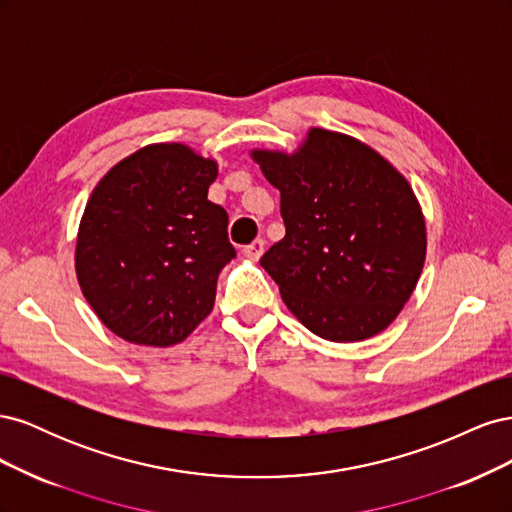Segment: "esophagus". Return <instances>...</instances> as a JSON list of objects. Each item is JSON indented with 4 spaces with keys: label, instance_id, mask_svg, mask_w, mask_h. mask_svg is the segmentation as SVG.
<instances>
[{
    "label": "esophagus",
    "instance_id": "esophagus-1",
    "mask_svg": "<svg viewBox=\"0 0 512 512\" xmlns=\"http://www.w3.org/2000/svg\"><path fill=\"white\" fill-rule=\"evenodd\" d=\"M262 252H265V241H262V239H256L254 243L243 247L245 258H250V260H258L262 256Z\"/></svg>",
    "mask_w": 512,
    "mask_h": 512
}]
</instances>
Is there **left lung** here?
Here are the masks:
<instances>
[{
  "label": "left lung",
  "instance_id": "left-lung-1",
  "mask_svg": "<svg viewBox=\"0 0 512 512\" xmlns=\"http://www.w3.org/2000/svg\"><path fill=\"white\" fill-rule=\"evenodd\" d=\"M280 190L286 237L260 265L303 327L329 342L382 333L423 273L427 228L408 179L350 134L309 128L294 151L252 149Z\"/></svg>",
  "mask_w": 512,
  "mask_h": 512
}]
</instances>
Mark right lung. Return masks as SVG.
<instances>
[{"label": "right lung", "mask_w": 512, "mask_h": 512, "mask_svg": "<svg viewBox=\"0 0 512 512\" xmlns=\"http://www.w3.org/2000/svg\"><path fill=\"white\" fill-rule=\"evenodd\" d=\"M218 160L183 143L130 153L98 181L76 232L74 271L108 331L130 344H181L215 303L235 258L228 213L207 198Z\"/></svg>", "instance_id": "1"}]
</instances>
